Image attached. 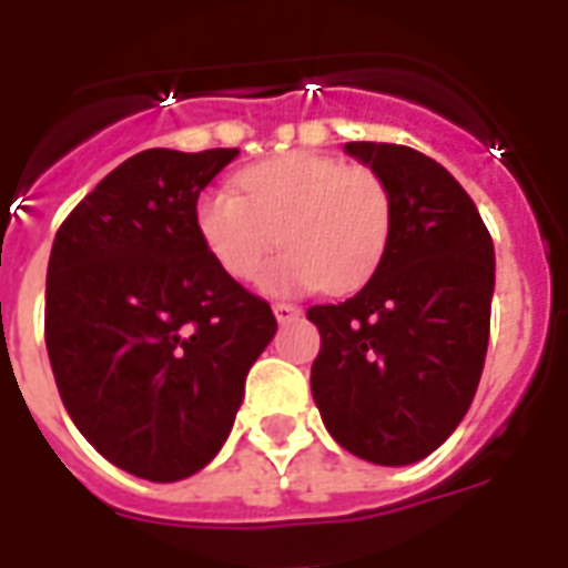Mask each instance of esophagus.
Wrapping results in <instances>:
<instances>
[{
  "mask_svg": "<svg viewBox=\"0 0 568 568\" xmlns=\"http://www.w3.org/2000/svg\"><path fill=\"white\" fill-rule=\"evenodd\" d=\"M273 316H276V322H292L301 316V307H297V304H288V301H276V304H273Z\"/></svg>",
  "mask_w": 568,
  "mask_h": 568,
  "instance_id": "1",
  "label": "esophagus"
}]
</instances>
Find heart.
Returning <instances> with one entry per match:
<instances>
[{
	"label": "heart",
	"instance_id": "b5f03b06",
	"mask_svg": "<svg viewBox=\"0 0 568 568\" xmlns=\"http://www.w3.org/2000/svg\"><path fill=\"white\" fill-rule=\"evenodd\" d=\"M243 197L210 187L194 224L210 255L252 283L272 248L286 252L264 272V292H353L381 267L393 234V191L374 166L292 151L240 175Z\"/></svg>",
	"mask_w": 568,
	"mask_h": 568
}]
</instances>
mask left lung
<instances>
[{"label": "left lung", "instance_id": "1", "mask_svg": "<svg viewBox=\"0 0 568 568\" xmlns=\"http://www.w3.org/2000/svg\"><path fill=\"white\" fill-rule=\"evenodd\" d=\"M393 191V234L362 292L316 304L313 402L358 459L410 465L463 423L484 371L493 240L465 187L423 151L346 142Z\"/></svg>", "mask_w": 568, "mask_h": 568}]
</instances>
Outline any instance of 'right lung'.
<instances>
[{"label":"right lung","mask_w":568,"mask_h":568,"mask_svg":"<svg viewBox=\"0 0 568 568\" xmlns=\"http://www.w3.org/2000/svg\"><path fill=\"white\" fill-rule=\"evenodd\" d=\"M236 154H133L69 212L48 261L44 344L69 417L109 463L158 484L219 453L276 334L271 304L194 224L200 191Z\"/></svg>","instance_id":"1"}]
</instances>
